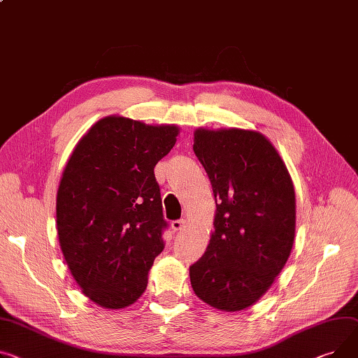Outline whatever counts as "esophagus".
<instances>
[{
    "label": "esophagus",
    "mask_w": 358,
    "mask_h": 358,
    "mask_svg": "<svg viewBox=\"0 0 358 358\" xmlns=\"http://www.w3.org/2000/svg\"><path fill=\"white\" fill-rule=\"evenodd\" d=\"M185 224H187V222L185 220H176V222H173L171 223V229L174 230V231H178V230H181V229H184L185 227Z\"/></svg>",
    "instance_id": "34e87169"
}]
</instances>
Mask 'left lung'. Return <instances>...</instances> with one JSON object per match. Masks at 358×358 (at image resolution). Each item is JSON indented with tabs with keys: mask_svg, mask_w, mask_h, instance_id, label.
<instances>
[{
	"mask_svg": "<svg viewBox=\"0 0 358 358\" xmlns=\"http://www.w3.org/2000/svg\"><path fill=\"white\" fill-rule=\"evenodd\" d=\"M193 150L210 178L216 213L189 280L207 305L243 311L266 294L291 255L294 182L272 142L253 129L197 128Z\"/></svg>",
	"mask_w": 358,
	"mask_h": 358,
	"instance_id": "obj_1",
	"label": "left lung"
}]
</instances>
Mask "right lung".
<instances>
[{
	"label": "right lung",
	"instance_id": "add662e5",
	"mask_svg": "<svg viewBox=\"0 0 358 358\" xmlns=\"http://www.w3.org/2000/svg\"><path fill=\"white\" fill-rule=\"evenodd\" d=\"M178 134L177 125L105 116L64 166L56 197L60 249L80 291L105 309H124L147 289L166 226L154 166Z\"/></svg>",
	"mask_w": 358,
	"mask_h": 358
}]
</instances>
